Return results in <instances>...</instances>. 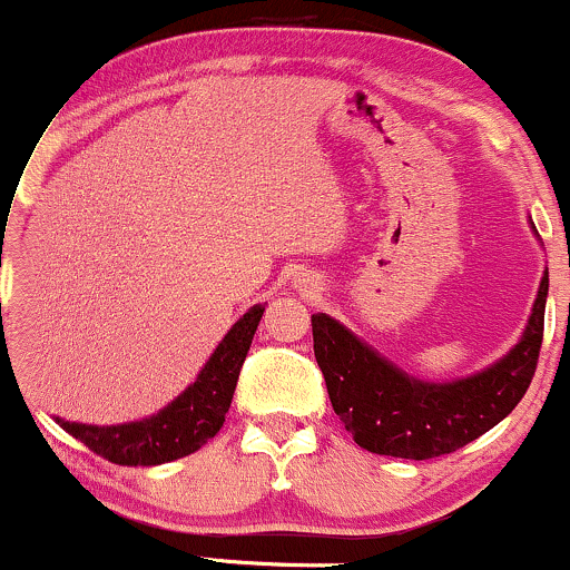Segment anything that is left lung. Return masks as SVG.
I'll return each mask as SVG.
<instances>
[{"label":"left lung","mask_w":570,"mask_h":570,"mask_svg":"<svg viewBox=\"0 0 570 570\" xmlns=\"http://www.w3.org/2000/svg\"><path fill=\"white\" fill-rule=\"evenodd\" d=\"M549 276L525 335L501 362L453 383H423L377 356L326 313H313V351L332 407L358 448L377 455L429 461L455 453L512 412L525 396L544 340Z\"/></svg>","instance_id":"left-lung-1"}]
</instances>
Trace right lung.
I'll use <instances>...</instances> for the list:
<instances>
[{"label": "right lung", "mask_w": 570, "mask_h": 570, "mask_svg": "<svg viewBox=\"0 0 570 570\" xmlns=\"http://www.w3.org/2000/svg\"><path fill=\"white\" fill-rule=\"evenodd\" d=\"M263 313L265 305H254L244 313V318L233 324V330L212 353L198 381L158 415L122 426H85L61 417L58 423L96 455L120 466H158L195 453L212 436H217L225 423V412L230 410L235 383Z\"/></svg>", "instance_id": "right-lung-1"}]
</instances>
